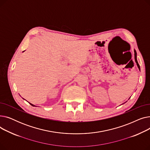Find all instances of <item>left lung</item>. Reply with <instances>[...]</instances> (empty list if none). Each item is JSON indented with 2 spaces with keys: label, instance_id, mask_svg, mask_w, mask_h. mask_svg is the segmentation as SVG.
Wrapping results in <instances>:
<instances>
[{
  "label": "left lung",
  "instance_id": "left-lung-1",
  "mask_svg": "<svg viewBox=\"0 0 150 150\" xmlns=\"http://www.w3.org/2000/svg\"><path fill=\"white\" fill-rule=\"evenodd\" d=\"M134 59H135V61H136V62L137 66L139 69L140 70V66H139V63H138V62H137V53H136V51L135 50H134ZM125 103H126V102H125ZM124 103H123V104H124Z\"/></svg>",
  "mask_w": 150,
  "mask_h": 150
}]
</instances>
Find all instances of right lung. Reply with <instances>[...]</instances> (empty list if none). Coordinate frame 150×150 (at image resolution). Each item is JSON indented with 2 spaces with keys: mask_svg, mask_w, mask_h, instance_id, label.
<instances>
[{
  "mask_svg": "<svg viewBox=\"0 0 150 150\" xmlns=\"http://www.w3.org/2000/svg\"><path fill=\"white\" fill-rule=\"evenodd\" d=\"M30 103V104L31 106H35V105H32V104H31L30 103Z\"/></svg>",
  "mask_w": 150,
  "mask_h": 150,
  "instance_id": "obj_1",
  "label": "right lung"
}]
</instances>
